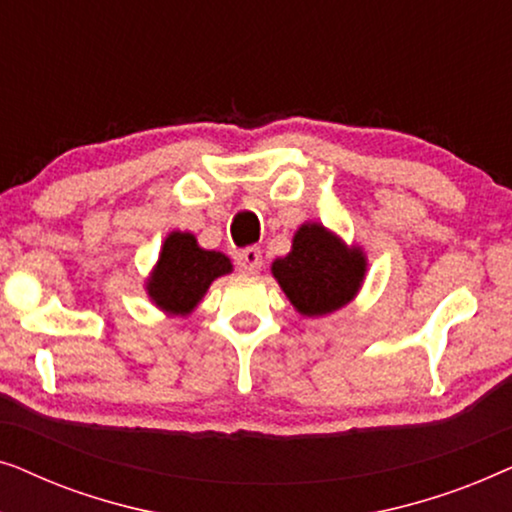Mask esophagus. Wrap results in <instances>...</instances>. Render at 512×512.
<instances>
[{"instance_id": "1", "label": "esophagus", "mask_w": 512, "mask_h": 512, "mask_svg": "<svg viewBox=\"0 0 512 512\" xmlns=\"http://www.w3.org/2000/svg\"><path fill=\"white\" fill-rule=\"evenodd\" d=\"M237 268H240V272H244V275H258L263 268V256H261V249L258 247H249L244 249L240 256H237Z\"/></svg>"}]
</instances>
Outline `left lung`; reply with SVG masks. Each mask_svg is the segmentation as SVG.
Segmentation results:
<instances>
[{
    "mask_svg": "<svg viewBox=\"0 0 512 512\" xmlns=\"http://www.w3.org/2000/svg\"><path fill=\"white\" fill-rule=\"evenodd\" d=\"M366 265L359 247H347L321 223H303L289 254L272 263V275L300 314L321 317L352 303Z\"/></svg>",
    "mask_w": 512,
    "mask_h": 512,
    "instance_id": "1",
    "label": "left lung"
}]
</instances>
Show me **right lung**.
I'll return each instance as SVG.
<instances>
[{"mask_svg": "<svg viewBox=\"0 0 512 512\" xmlns=\"http://www.w3.org/2000/svg\"><path fill=\"white\" fill-rule=\"evenodd\" d=\"M233 270L230 258L221 251L198 247L191 233L174 230L165 237L163 251L153 268L146 291L156 307L167 314H191L216 277Z\"/></svg>", "mask_w": 512, "mask_h": 512, "instance_id": "right-lung-1", "label": "right lung"}]
</instances>
